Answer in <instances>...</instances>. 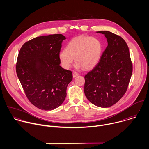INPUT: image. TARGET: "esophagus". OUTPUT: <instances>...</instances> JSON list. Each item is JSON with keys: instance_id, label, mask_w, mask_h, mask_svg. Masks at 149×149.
Here are the masks:
<instances>
[{"instance_id": "esophagus-1", "label": "esophagus", "mask_w": 149, "mask_h": 149, "mask_svg": "<svg viewBox=\"0 0 149 149\" xmlns=\"http://www.w3.org/2000/svg\"><path fill=\"white\" fill-rule=\"evenodd\" d=\"M78 75H79V73H78L77 72H74L73 73V77H76V76H78Z\"/></svg>"}]
</instances>
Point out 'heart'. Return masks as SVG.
I'll list each match as a JSON object with an SVG mask.
<instances>
[{"label":"heart","instance_id":"heart-1","mask_svg":"<svg viewBox=\"0 0 149 149\" xmlns=\"http://www.w3.org/2000/svg\"><path fill=\"white\" fill-rule=\"evenodd\" d=\"M103 53V45L97 38L80 36L73 38L61 50L59 58L62 66L69 69L74 61L77 69H91L99 63Z\"/></svg>","mask_w":149,"mask_h":149}]
</instances>
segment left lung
<instances>
[{"instance_id":"8db88e82","label":"left lung","mask_w":149,"mask_h":149,"mask_svg":"<svg viewBox=\"0 0 149 149\" xmlns=\"http://www.w3.org/2000/svg\"><path fill=\"white\" fill-rule=\"evenodd\" d=\"M108 45L99 63L84 76V93L93 104L107 108L116 103L125 94L132 73L127 44L120 36L108 31Z\"/></svg>"}]
</instances>
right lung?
Instances as JSON below:
<instances>
[{
    "label": "right lung",
    "instance_id": "obj_1",
    "mask_svg": "<svg viewBox=\"0 0 149 149\" xmlns=\"http://www.w3.org/2000/svg\"><path fill=\"white\" fill-rule=\"evenodd\" d=\"M66 38L60 34L41 36L24 43L17 58L16 72L30 102L42 110L60 106L72 80V72L63 68L59 53Z\"/></svg>",
    "mask_w": 149,
    "mask_h": 149
}]
</instances>
